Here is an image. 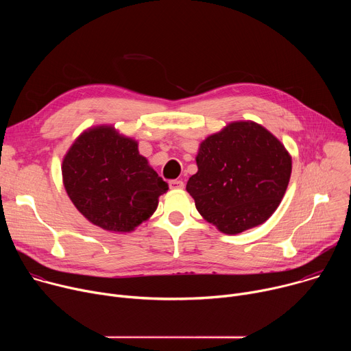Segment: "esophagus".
Listing matches in <instances>:
<instances>
[{"label": "esophagus", "mask_w": 351, "mask_h": 351, "mask_svg": "<svg viewBox=\"0 0 351 351\" xmlns=\"http://www.w3.org/2000/svg\"><path fill=\"white\" fill-rule=\"evenodd\" d=\"M169 187H171L172 190H180V189L184 187V183H183L182 180H171V182H169Z\"/></svg>", "instance_id": "obj_1"}]
</instances>
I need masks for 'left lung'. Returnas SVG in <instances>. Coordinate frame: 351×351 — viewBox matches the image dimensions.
I'll list each match as a JSON object with an SVG mask.
<instances>
[{"mask_svg": "<svg viewBox=\"0 0 351 351\" xmlns=\"http://www.w3.org/2000/svg\"><path fill=\"white\" fill-rule=\"evenodd\" d=\"M197 173L187 184L195 208L226 234L264 223L279 207L291 175V157L269 130L237 121L198 147Z\"/></svg>", "mask_w": 351, "mask_h": 351, "instance_id": "1", "label": "left lung"}]
</instances>
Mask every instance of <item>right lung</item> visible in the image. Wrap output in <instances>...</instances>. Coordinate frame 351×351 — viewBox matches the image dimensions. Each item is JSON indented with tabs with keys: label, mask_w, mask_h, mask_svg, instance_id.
I'll use <instances>...</instances> for the list:
<instances>
[{
	"label": "right lung",
	"mask_w": 351,
	"mask_h": 351,
	"mask_svg": "<svg viewBox=\"0 0 351 351\" xmlns=\"http://www.w3.org/2000/svg\"><path fill=\"white\" fill-rule=\"evenodd\" d=\"M65 190L93 225L128 233L152 217L167 182L138 153V143L111 125L86 129L62 160Z\"/></svg>",
	"instance_id": "right-lung-1"
}]
</instances>
